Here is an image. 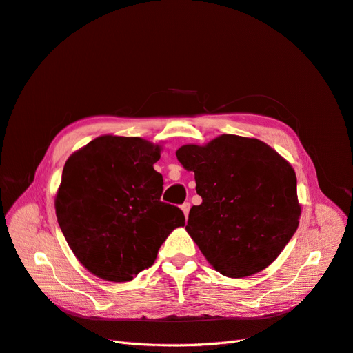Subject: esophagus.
<instances>
[{
  "label": "esophagus",
  "instance_id": "obj_1",
  "mask_svg": "<svg viewBox=\"0 0 353 353\" xmlns=\"http://www.w3.org/2000/svg\"><path fill=\"white\" fill-rule=\"evenodd\" d=\"M190 208H191V204L190 203H184L181 205V210H182V213H184V216L185 217H188V213H190Z\"/></svg>",
  "mask_w": 353,
  "mask_h": 353
}]
</instances>
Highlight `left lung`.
<instances>
[{
  "instance_id": "8db88e82",
  "label": "left lung",
  "mask_w": 353,
  "mask_h": 353,
  "mask_svg": "<svg viewBox=\"0 0 353 353\" xmlns=\"http://www.w3.org/2000/svg\"><path fill=\"white\" fill-rule=\"evenodd\" d=\"M176 158L195 176L203 203L190 210L185 230L221 275L245 278L270 266L300 223L292 166L255 137L221 134L184 145Z\"/></svg>"
}]
</instances>
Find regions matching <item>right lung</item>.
<instances>
[{"instance_id": "add662e5", "label": "right lung", "mask_w": 353, "mask_h": 353, "mask_svg": "<svg viewBox=\"0 0 353 353\" xmlns=\"http://www.w3.org/2000/svg\"><path fill=\"white\" fill-rule=\"evenodd\" d=\"M161 145L104 134L68 158L54 208L77 259L95 276L128 283L152 266L182 211L161 201L163 178L153 169Z\"/></svg>"}]
</instances>
